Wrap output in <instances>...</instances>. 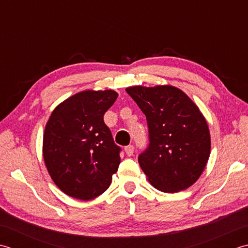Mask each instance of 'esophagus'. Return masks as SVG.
<instances>
[{
  "instance_id": "obj_1",
  "label": "esophagus",
  "mask_w": 248,
  "mask_h": 248,
  "mask_svg": "<svg viewBox=\"0 0 248 248\" xmlns=\"http://www.w3.org/2000/svg\"><path fill=\"white\" fill-rule=\"evenodd\" d=\"M134 150H135L134 145H131V144L125 146V153H126V155H127V156L133 155L134 154Z\"/></svg>"
}]
</instances>
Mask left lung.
<instances>
[{"label":"left lung","instance_id":"1","mask_svg":"<svg viewBox=\"0 0 248 248\" xmlns=\"http://www.w3.org/2000/svg\"><path fill=\"white\" fill-rule=\"evenodd\" d=\"M126 92L145 114L149 144L138 161L155 188L165 193L188 188L208 163L211 139L198 107L174 87H131Z\"/></svg>","mask_w":248,"mask_h":248}]
</instances>
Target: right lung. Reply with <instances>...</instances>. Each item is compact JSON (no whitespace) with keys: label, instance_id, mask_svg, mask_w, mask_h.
<instances>
[{"label":"right lung","instance_id":"obj_1","mask_svg":"<svg viewBox=\"0 0 248 248\" xmlns=\"http://www.w3.org/2000/svg\"><path fill=\"white\" fill-rule=\"evenodd\" d=\"M117 98L112 90L84 91L60 104L46 125L45 164L55 185L73 198L102 195L118 171L122 149L104 122Z\"/></svg>","mask_w":248,"mask_h":248}]
</instances>
